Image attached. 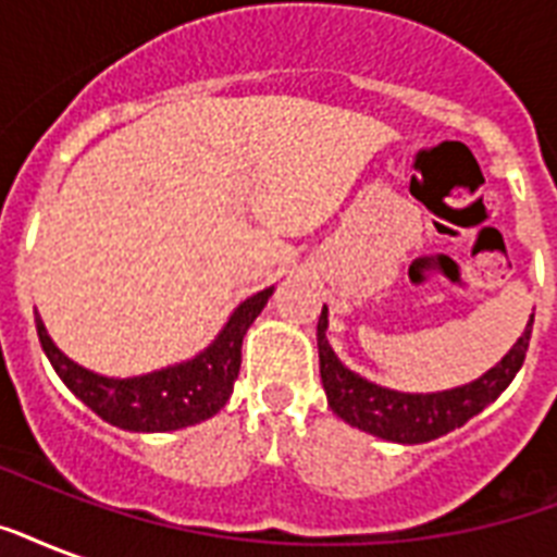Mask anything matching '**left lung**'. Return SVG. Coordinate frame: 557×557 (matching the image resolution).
I'll return each instance as SVG.
<instances>
[{"mask_svg":"<svg viewBox=\"0 0 557 557\" xmlns=\"http://www.w3.org/2000/svg\"><path fill=\"white\" fill-rule=\"evenodd\" d=\"M532 323H535V314H529L527 330L518 344L480 379L468 381L462 387L440 389V393H401V389L381 387L375 381L358 375L335 356V349L326 341L330 309L323 306L321 321H318V356H321V381L326 389V401L344 422L358 431L372 433L379 440L401 442V445L440 440L454 428H462L471 416L485 410L503 389L509 387L527 358Z\"/></svg>","mask_w":557,"mask_h":557,"instance_id":"1","label":"left lung"}]
</instances>
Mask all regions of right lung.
<instances>
[{"label":"right lung","mask_w":557,"mask_h":557,"mask_svg":"<svg viewBox=\"0 0 557 557\" xmlns=\"http://www.w3.org/2000/svg\"><path fill=\"white\" fill-rule=\"evenodd\" d=\"M271 295L274 286L262 288L236 306L216 338L199 356L133 379H109L72 361L51 341L39 314L37 335L65 387L103 422L133 433H168L205 422L225 407L243 364L245 332L265 309Z\"/></svg>","instance_id":"1"}]
</instances>
